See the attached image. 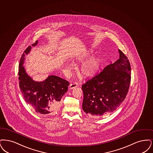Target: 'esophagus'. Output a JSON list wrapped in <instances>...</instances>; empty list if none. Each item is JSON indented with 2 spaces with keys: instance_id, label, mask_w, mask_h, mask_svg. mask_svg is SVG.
Returning <instances> with one entry per match:
<instances>
[{
  "instance_id": "obj_1",
  "label": "esophagus",
  "mask_w": 153,
  "mask_h": 153,
  "mask_svg": "<svg viewBox=\"0 0 153 153\" xmlns=\"http://www.w3.org/2000/svg\"><path fill=\"white\" fill-rule=\"evenodd\" d=\"M78 86V84L77 83H71V84L70 85L69 88L70 89H73L74 88H75V87Z\"/></svg>"
}]
</instances>
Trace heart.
<instances>
[{"instance_id": "1", "label": "heart", "mask_w": 153, "mask_h": 153, "mask_svg": "<svg viewBox=\"0 0 153 153\" xmlns=\"http://www.w3.org/2000/svg\"><path fill=\"white\" fill-rule=\"evenodd\" d=\"M93 55V51L91 50H86L74 53L71 56V59L75 63H83L91 58ZM102 65V59L100 57H93L81 66L80 74L85 78L92 77L98 73ZM73 67V64L71 62H67L65 64V67L68 69H71Z\"/></svg>"}]
</instances>
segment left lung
<instances>
[{
  "mask_svg": "<svg viewBox=\"0 0 153 153\" xmlns=\"http://www.w3.org/2000/svg\"><path fill=\"white\" fill-rule=\"evenodd\" d=\"M118 52V59L82 86V108L90 117L112 113L126 98L131 81V66L126 56L120 50Z\"/></svg>",
  "mask_w": 153,
  "mask_h": 153,
  "instance_id": "left-lung-1",
  "label": "left lung"
}]
</instances>
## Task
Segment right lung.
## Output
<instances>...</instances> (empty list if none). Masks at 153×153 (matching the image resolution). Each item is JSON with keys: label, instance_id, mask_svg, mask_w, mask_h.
I'll return each instance as SVG.
<instances>
[{"label": "right lung", "instance_id": "obj_1", "mask_svg": "<svg viewBox=\"0 0 153 153\" xmlns=\"http://www.w3.org/2000/svg\"><path fill=\"white\" fill-rule=\"evenodd\" d=\"M38 43L36 40L32 47ZM32 47H28L20 58L18 74L20 91L25 101L36 113L43 115H54L59 109L61 98L67 91L69 82L55 75L37 82L28 75L23 65Z\"/></svg>", "mask_w": 153, "mask_h": 153}]
</instances>
